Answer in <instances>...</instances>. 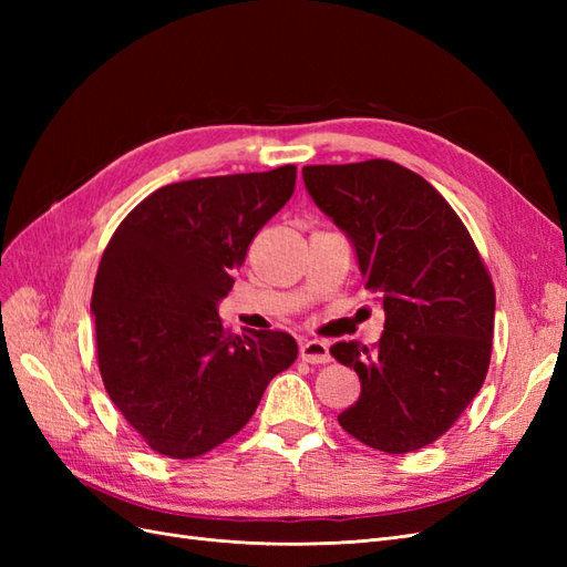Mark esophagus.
Masks as SVG:
<instances>
[{"instance_id":"1","label":"esophagus","mask_w":567,"mask_h":567,"mask_svg":"<svg viewBox=\"0 0 567 567\" xmlns=\"http://www.w3.org/2000/svg\"><path fill=\"white\" fill-rule=\"evenodd\" d=\"M300 357H302V362H310V364H329L331 362L329 346L321 340L300 342Z\"/></svg>"}]
</instances>
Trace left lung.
<instances>
[{
    "label": "left lung",
    "instance_id": "obj_1",
    "mask_svg": "<svg viewBox=\"0 0 567 567\" xmlns=\"http://www.w3.org/2000/svg\"><path fill=\"white\" fill-rule=\"evenodd\" d=\"M307 192L348 234L385 326L373 348L336 342L362 392L342 431L388 454L442 437L485 383L494 286L468 229L421 175L392 163L302 167Z\"/></svg>",
    "mask_w": 567,
    "mask_h": 567
}]
</instances>
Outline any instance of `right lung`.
Segmentation results:
<instances>
[{
  "label": "right lung",
  "instance_id": "1",
  "mask_svg": "<svg viewBox=\"0 0 567 567\" xmlns=\"http://www.w3.org/2000/svg\"><path fill=\"white\" fill-rule=\"evenodd\" d=\"M296 188V165L167 184L120 221L96 271V357L153 452L196 458L236 435L298 357L284 331L229 333L217 302Z\"/></svg>",
  "mask_w": 567,
  "mask_h": 567
}]
</instances>
